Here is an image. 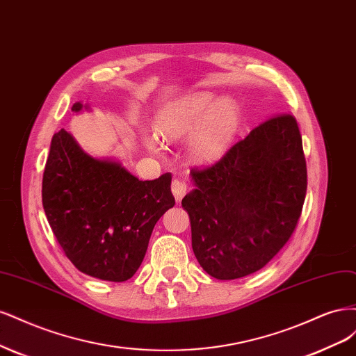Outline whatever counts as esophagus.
I'll return each mask as SVG.
<instances>
[{
    "label": "esophagus",
    "mask_w": 356,
    "mask_h": 356,
    "mask_svg": "<svg viewBox=\"0 0 356 356\" xmlns=\"http://www.w3.org/2000/svg\"><path fill=\"white\" fill-rule=\"evenodd\" d=\"M186 189H188V186H186V183L183 181V180L175 179L173 183H171V192H173L176 201H181V198L185 197Z\"/></svg>",
    "instance_id": "esophagus-1"
}]
</instances>
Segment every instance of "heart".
I'll return each mask as SVG.
<instances>
[{"label": "heart", "mask_w": 356, "mask_h": 356, "mask_svg": "<svg viewBox=\"0 0 356 356\" xmlns=\"http://www.w3.org/2000/svg\"><path fill=\"white\" fill-rule=\"evenodd\" d=\"M241 112L231 99H222L210 91H197L168 105L158 113L155 130L164 140H189V154L197 163H211L222 156L239 129ZM145 143L158 151L154 137Z\"/></svg>", "instance_id": "1"}]
</instances>
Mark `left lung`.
I'll list each match as a JSON object with an SVG mask.
<instances>
[{"label": "left lung", "instance_id": "8db88e82", "mask_svg": "<svg viewBox=\"0 0 356 356\" xmlns=\"http://www.w3.org/2000/svg\"><path fill=\"white\" fill-rule=\"evenodd\" d=\"M193 189L181 200L192 250L217 280L260 270L286 244L300 219L307 188L297 121L280 113L259 124L211 167L192 168Z\"/></svg>", "mask_w": 356, "mask_h": 356}]
</instances>
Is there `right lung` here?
<instances>
[{"label":"right lung","mask_w":356,"mask_h":356,"mask_svg":"<svg viewBox=\"0 0 356 356\" xmlns=\"http://www.w3.org/2000/svg\"><path fill=\"white\" fill-rule=\"evenodd\" d=\"M81 102L72 111H83ZM171 175L139 180L118 161L84 152L65 129L54 133L42 176V207L72 265L122 282L142 265L155 223L175 205Z\"/></svg>","instance_id":"obj_1"}]
</instances>
